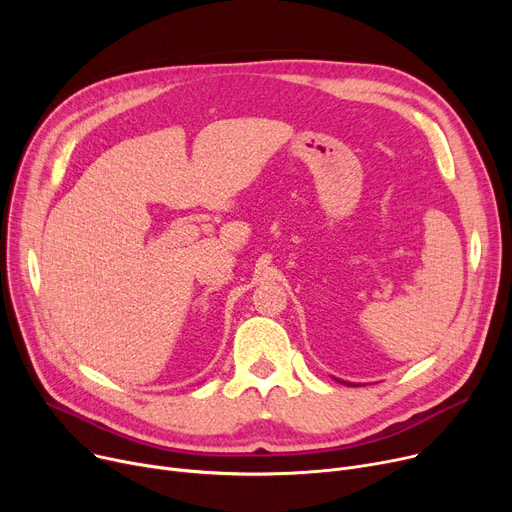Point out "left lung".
Instances as JSON below:
<instances>
[{
	"label": "left lung",
	"instance_id": "obj_1",
	"mask_svg": "<svg viewBox=\"0 0 512 512\" xmlns=\"http://www.w3.org/2000/svg\"><path fill=\"white\" fill-rule=\"evenodd\" d=\"M336 382H340V384H344V386H355V384H348V382H342V380H336Z\"/></svg>",
	"mask_w": 512,
	"mask_h": 512
}]
</instances>
